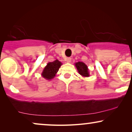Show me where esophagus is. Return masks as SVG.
Masks as SVG:
<instances>
[{"mask_svg": "<svg viewBox=\"0 0 132 132\" xmlns=\"http://www.w3.org/2000/svg\"><path fill=\"white\" fill-rule=\"evenodd\" d=\"M65 61H67V63H70L71 61V57H67V58H66Z\"/></svg>", "mask_w": 132, "mask_h": 132, "instance_id": "34e87169", "label": "esophagus"}]
</instances>
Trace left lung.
Returning a JSON list of instances; mask_svg holds the SVG:
<instances>
[{
  "label": "left lung",
  "mask_w": 132,
  "mask_h": 132,
  "mask_svg": "<svg viewBox=\"0 0 132 132\" xmlns=\"http://www.w3.org/2000/svg\"><path fill=\"white\" fill-rule=\"evenodd\" d=\"M76 67L78 70L79 73L84 77H89V73L88 71V68L86 65L82 62H78L75 64Z\"/></svg>",
  "instance_id": "left-lung-1"
}]
</instances>
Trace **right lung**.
<instances>
[{"instance_id": "right-lung-1", "label": "right lung", "mask_w": 132, "mask_h": 132, "mask_svg": "<svg viewBox=\"0 0 132 132\" xmlns=\"http://www.w3.org/2000/svg\"><path fill=\"white\" fill-rule=\"evenodd\" d=\"M62 65V63L56 59L53 62H48L43 70L41 74L42 76L47 80H51L54 78L56 74L58 71L59 68Z\"/></svg>"}]
</instances>
